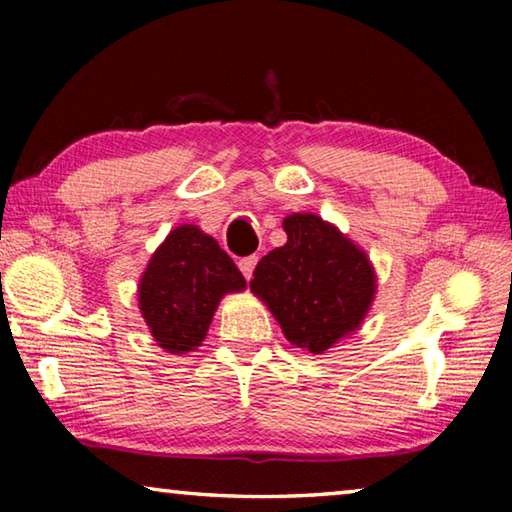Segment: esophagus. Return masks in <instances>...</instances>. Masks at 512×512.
<instances>
[{
	"instance_id": "1",
	"label": "esophagus",
	"mask_w": 512,
	"mask_h": 512,
	"mask_svg": "<svg viewBox=\"0 0 512 512\" xmlns=\"http://www.w3.org/2000/svg\"><path fill=\"white\" fill-rule=\"evenodd\" d=\"M255 266H257V257H255V255H250V257H241V259H239V271L244 273L246 280H250V277H253Z\"/></svg>"
}]
</instances>
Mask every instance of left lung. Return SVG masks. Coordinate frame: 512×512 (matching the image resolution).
Listing matches in <instances>:
<instances>
[{"label":"left lung","mask_w":512,"mask_h":512,"mask_svg":"<svg viewBox=\"0 0 512 512\" xmlns=\"http://www.w3.org/2000/svg\"><path fill=\"white\" fill-rule=\"evenodd\" d=\"M282 225L287 244L259 259L250 291L291 345L323 354L359 329L377 277L366 253L320 216L291 214Z\"/></svg>","instance_id":"obj_1"}]
</instances>
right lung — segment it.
<instances>
[{
    "mask_svg": "<svg viewBox=\"0 0 512 512\" xmlns=\"http://www.w3.org/2000/svg\"><path fill=\"white\" fill-rule=\"evenodd\" d=\"M244 289V275L216 239L198 225H180L151 255L137 296L160 348L185 354L203 343L225 293Z\"/></svg>",
    "mask_w": 512,
    "mask_h": 512,
    "instance_id": "1",
    "label": "right lung"
}]
</instances>
